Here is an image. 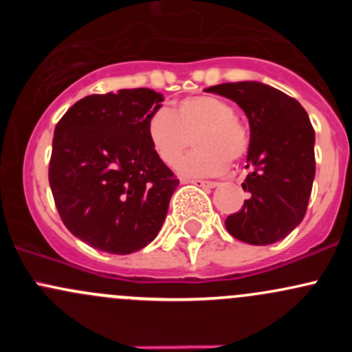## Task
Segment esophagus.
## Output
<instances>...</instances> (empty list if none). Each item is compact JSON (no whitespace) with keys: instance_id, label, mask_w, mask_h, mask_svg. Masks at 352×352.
<instances>
[{"instance_id":"34e87169","label":"esophagus","mask_w":352,"mask_h":352,"mask_svg":"<svg viewBox=\"0 0 352 352\" xmlns=\"http://www.w3.org/2000/svg\"><path fill=\"white\" fill-rule=\"evenodd\" d=\"M187 182L199 187H204V189H214V187L219 186V182H212V180H187Z\"/></svg>"}]
</instances>
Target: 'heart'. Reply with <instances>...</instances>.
I'll return each instance as SVG.
<instances>
[{
    "mask_svg": "<svg viewBox=\"0 0 352 352\" xmlns=\"http://www.w3.org/2000/svg\"><path fill=\"white\" fill-rule=\"evenodd\" d=\"M146 133L155 153L166 165L179 162L192 136L196 150L179 163V172L189 177L218 175L228 163L240 162L250 144L247 124L235 116L228 100L214 95L182 98L172 112L155 110Z\"/></svg>",
    "mask_w": 352,
    "mask_h": 352,
    "instance_id": "obj_1",
    "label": "heart"
}]
</instances>
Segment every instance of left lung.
I'll return each mask as SVG.
<instances>
[{
	"instance_id": "8db88e82",
	"label": "left lung",
	"mask_w": 352,
	"mask_h": 352,
	"mask_svg": "<svg viewBox=\"0 0 352 352\" xmlns=\"http://www.w3.org/2000/svg\"><path fill=\"white\" fill-rule=\"evenodd\" d=\"M236 102L250 126L242 184L250 197L226 218L230 235L250 245L283 240L301 223L315 179V131L308 113L281 90L236 81L206 88Z\"/></svg>"
}]
</instances>
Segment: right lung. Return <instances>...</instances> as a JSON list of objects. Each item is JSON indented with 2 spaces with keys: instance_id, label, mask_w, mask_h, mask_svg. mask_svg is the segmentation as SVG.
Returning <instances> with one entry per match:
<instances>
[{
  "instance_id": "add662e5",
  "label": "right lung",
  "mask_w": 352,
  "mask_h": 352,
  "mask_svg": "<svg viewBox=\"0 0 352 352\" xmlns=\"http://www.w3.org/2000/svg\"><path fill=\"white\" fill-rule=\"evenodd\" d=\"M163 95L150 88L88 95L54 131L49 184L63 223L97 250L126 255L155 240L179 186L146 124Z\"/></svg>"
}]
</instances>
